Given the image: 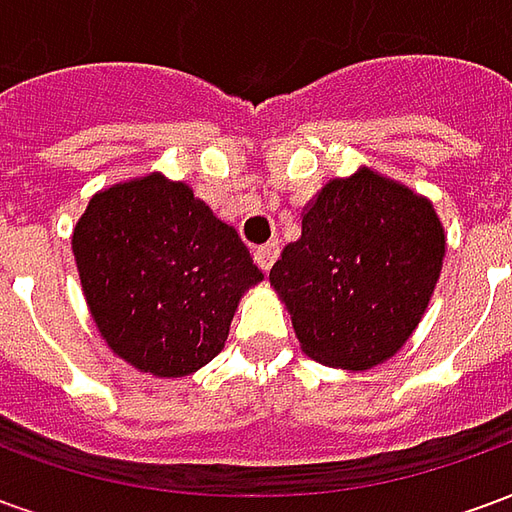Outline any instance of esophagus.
Returning a JSON list of instances; mask_svg holds the SVG:
<instances>
[{
  "label": "esophagus",
  "instance_id": "1",
  "mask_svg": "<svg viewBox=\"0 0 512 512\" xmlns=\"http://www.w3.org/2000/svg\"><path fill=\"white\" fill-rule=\"evenodd\" d=\"M277 257H279V241H268V244L257 246L255 249V263L263 268V271H271V266L277 263Z\"/></svg>",
  "mask_w": 512,
  "mask_h": 512
}]
</instances>
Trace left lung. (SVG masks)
Masks as SVG:
<instances>
[{
	"mask_svg": "<svg viewBox=\"0 0 512 512\" xmlns=\"http://www.w3.org/2000/svg\"><path fill=\"white\" fill-rule=\"evenodd\" d=\"M441 260L433 205L362 169L323 186L268 277L315 362L370 370L417 329Z\"/></svg>",
	"mask_w": 512,
	"mask_h": 512,
	"instance_id": "left-lung-1",
	"label": "left lung"
}]
</instances>
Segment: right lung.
Returning a JSON list of instances; mask_svg holds the SVG:
<instances>
[{
	"mask_svg": "<svg viewBox=\"0 0 512 512\" xmlns=\"http://www.w3.org/2000/svg\"><path fill=\"white\" fill-rule=\"evenodd\" d=\"M73 257L109 348L158 378L208 365L238 299L263 279L233 227L161 175L95 194L73 230Z\"/></svg>",
	"mask_w": 512,
	"mask_h": 512,
	"instance_id": "right-lung-1",
	"label": "right lung"
}]
</instances>
